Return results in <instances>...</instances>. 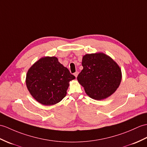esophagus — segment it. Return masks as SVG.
<instances>
[{
    "label": "esophagus",
    "instance_id": "1",
    "mask_svg": "<svg viewBox=\"0 0 147 147\" xmlns=\"http://www.w3.org/2000/svg\"><path fill=\"white\" fill-rule=\"evenodd\" d=\"M74 76H75V77L77 78L78 75V72H75V73H74Z\"/></svg>",
    "mask_w": 147,
    "mask_h": 147
}]
</instances>
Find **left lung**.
<instances>
[{
  "label": "left lung",
  "mask_w": 147,
  "mask_h": 147,
  "mask_svg": "<svg viewBox=\"0 0 147 147\" xmlns=\"http://www.w3.org/2000/svg\"><path fill=\"white\" fill-rule=\"evenodd\" d=\"M83 69L77 80L90 98L101 100L113 94L121 81V71L115 61L102 53L83 57Z\"/></svg>",
  "instance_id": "8db88e82"
}]
</instances>
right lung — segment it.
Here are the masks:
<instances>
[{
    "label": "right lung",
    "mask_w": 147,
    "mask_h": 147,
    "mask_svg": "<svg viewBox=\"0 0 147 147\" xmlns=\"http://www.w3.org/2000/svg\"><path fill=\"white\" fill-rule=\"evenodd\" d=\"M74 79V75L57 57L47 56L40 58L29 68L26 83L37 102L49 106L59 103L66 96L69 81Z\"/></svg>",
    "instance_id": "1"
}]
</instances>
